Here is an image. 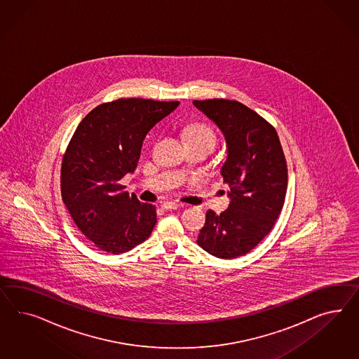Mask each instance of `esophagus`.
I'll use <instances>...</instances> for the list:
<instances>
[{
	"instance_id": "34e87169",
	"label": "esophagus",
	"mask_w": 359,
	"mask_h": 359,
	"mask_svg": "<svg viewBox=\"0 0 359 359\" xmlns=\"http://www.w3.org/2000/svg\"><path fill=\"white\" fill-rule=\"evenodd\" d=\"M162 208H163L165 210H175V209H179V208H180V204L172 203V201H165V203L162 204Z\"/></svg>"
}]
</instances>
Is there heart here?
Segmentation results:
<instances>
[{"label": "heart", "mask_w": 359, "mask_h": 359, "mask_svg": "<svg viewBox=\"0 0 359 359\" xmlns=\"http://www.w3.org/2000/svg\"><path fill=\"white\" fill-rule=\"evenodd\" d=\"M184 137L187 141H208L214 146L215 144V133L210 126L205 124H194L185 128Z\"/></svg>", "instance_id": "obj_1"}]
</instances>
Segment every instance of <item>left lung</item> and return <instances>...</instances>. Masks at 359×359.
I'll use <instances>...</instances> for the list:
<instances>
[{
	"label": "left lung",
	"instance_id": "left-lung-1",
	"mask_svg": "<svg viewBox=\"0 0 359 359\" xmlns=\"http://www.w3.org/2000/svg\"><path fill=\"white\" fill-rule=\"evenodd\" d=\"M222 130L227 159L221 168L231 198L227 210L206 212L197 244L219 259L252 251L271 233L287 189V165L274 126L241 102L194 100Z\"/></svg>",
	"mask_w": 359,
	"mask_h": 359
}]
</instances>
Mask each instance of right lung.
<instances>
[{
    "instance_id": "1",
    "label": "right lung",
    "mask_w": 359,
    "mask_h": 359,
    "mask_svg": "<svg viewBox=\"0 0 359 359\" xmlns=\"http://www.w3.org/2000/svg\"><path fill=\"white\" fill-rule=\"evenodd\" d=\"M180 102L120 97L78 124L61 163V197L81 233L103 252H128L156 223L154 205L129 196L120 180L136 170L147 132Z\"/></svg>"
}]
</instances>
